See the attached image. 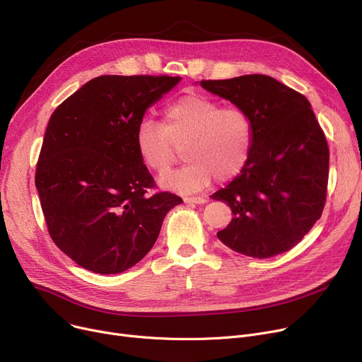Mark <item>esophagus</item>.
<instances>
[{"mask_svg":"<svg viewBox=\"0 0 362 362\" xmlns=\"http://www.w3.org/2000/svg\"><path fill=\"white\" fill-rule=\"evenodd\" d=\"M183 201H185V204H205L206 202V199L204 197H191V198L187 197Z\"/></svg>","mask_w":362,"mask_h":362,"instance_id":"esophagus-1","label":"esophagus"}]
</instances>
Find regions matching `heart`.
Returning <instances> with one entry per match:
<instances>
[{"mask_svg":"<svg viewBox=\"0 0 362 362\" xmlns=\"http://www.w3.org/2000/svg\"><path fill=\"white\" fill-rule=\"evenodd\" d=\"M142 163L157 175H165L185 146L187 164L163 176L160 186L192 194L216 177L218 182L238 176L250 158L252 123L243 110L223 107L199 93H189L163 110V123L145 117L135 132Z\"/></svg>","mask_w":362,"mask_h":362,"instance_id":"obj_1","label":"heart"}]
</instances>
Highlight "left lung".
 <instances>
[{"label":"left lung","mask_w":362,"mask_h":362,"mask_svg":"<svg viewBox=\"0 0 362 362\" xmlns=\"http://www.w3.org/2000/svg\"><path fill=\"white\" fill-rule=\"evenodd\" d=\"M201 86L243 110L252 123L248 161L211 195L235 216L217 238L252 258L292 250L321 217L329 180V146L310 101L264 74Z\"/></svg>","instance_id":"left-lung-1"}]
</instances>
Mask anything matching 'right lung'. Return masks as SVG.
I'll return each instance as SVG.
<instances>
[{"label": "right lung", "mask_w": 362, "mask_h": 362, "mask_svg": "<svg viewBox=\"0 0 362 362\" xmlns=\"http://www.w3.org/2000/svg\"><path fill=\"white\" fill-rule=\"evenodd\" d=\"M180 81L104 74L52 112L35 185L49 236L81 267L100 274L133 267L183 202L170 192L148 194L156 183L135 145L146 110Z\"/></svg>", "instance_id": "right-lung-1"}]
</instances>
